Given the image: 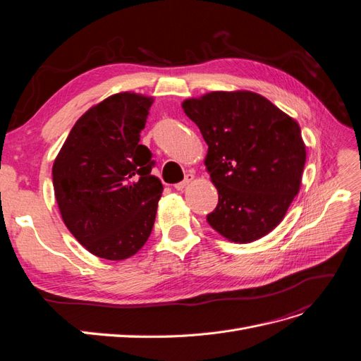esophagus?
<instances>
[{"instance_id": "1", "label": "esophagus", "mask_w": 361, "mask_h": 361, "mask_svg": "<svg viewBox=\"0 0 361 361\" xmlns=\"http://www.w3.org/2000/svg\"><path fill=\"white\" fill-rule=\"evenodd\" d=\"M192 180H194V174H192V173H187V174H185V179H183L182 182L174 185V188H176L178 191H182L183 188H187Z\"/></svg>"}]
</instances>
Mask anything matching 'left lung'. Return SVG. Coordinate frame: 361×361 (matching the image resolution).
Returning <instances> with one entry per match:
<instances>
[{
  "mask_svg": "<svg viewBox=\"0 0 361 361\" xmlns=\"http://www.w3.org/2000/svg\"><path fill=\"white\" fill-rule=\"evenodd\" d=\"M182 108L207 145L204 166L218 190L206 220L236 244L268 235L300 191L305 146L297 120L253 92H211Z\"/></svg>",
  "mask_w": 361,
  "mask_h": 361,
  "instance_id": "obj_1",
  "label": "left lung"
}]
</instances>
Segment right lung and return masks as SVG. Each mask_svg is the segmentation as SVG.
Here are the masks:
<instances>
[{
	"label": "right lung",
	"instance_id": "1",
	"mask_svg": "<svg viewBox=\"0 0 361 361\" xmlns=\"http://www.w3.org/2000/svg\"><path fill=\"white\" fill-rule=\"evenodd\" d=\"M154 97L123 92L85 111L52 166L64 224L92 255L123 260L146 244L162 183L150 171L152 152L140 145Z\"/></svg>",
	"mask_w": 361,
	"mask_h": 361
}]
</instances>
